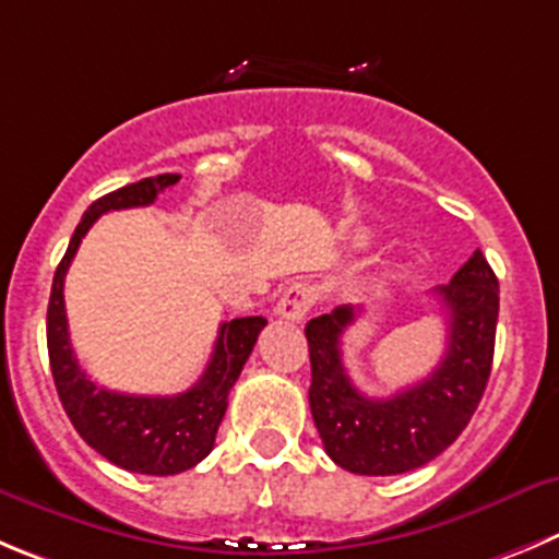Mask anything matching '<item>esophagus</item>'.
I'll use <instances>...</instances> for the list:
<instances>
[{"mask_svg": "<svg viewBox=\"0 0 559 559\" xmlns=\"http://www.w3.org/2000/svg\"><path fill=\"white\" fill-rule=\"evenodd\" d=\"M317 300V289L309 284H292L286 286V292L281 295L278 306H275V314L284 317V320L300 322Z\"/></svg>", "mask_w": 559, "mask_h": 559, "instance_id": "esophagus-1", "label": "esophagus"}]
</instances>
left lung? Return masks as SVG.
<instances>
[{
    "label": "left lung",
    "mask_w": 559,
    "mask_h": 559,
    "mask_svg": "<svg viewBox=\"0 0 559 559\" xmlns=\"http://www.w3.org/2000/svg\"><path fill=\"white\" fill-rule=\"evenodd\" d=\"M436 295L447 309L444 358L425 380L385 400L364 397L342 364V333L361 309L338 306L306 325L311 416L336 466L369 477L419 468L441 455L477 411L491 378L499 281L474 250Z\"/></svg>",
    "instance_id": "1"
}]
</instances>
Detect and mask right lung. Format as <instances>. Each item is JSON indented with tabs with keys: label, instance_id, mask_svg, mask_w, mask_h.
I'll return each mask as SVG.
<instances>
[{
	"label": "right lung",
	"instance_id": "right-lung-1",
	"mask_svg": "<svg viewBox=\"0 0 559 559\" xmlns=\"http://www.w3.org/2000/svg\"><path fill=\"white\" fill-rule=\"evenodd\" d=\"M179 179L181 176L176 174L151 176V179L134 181L93 201L68 242L62 262L57 264L49 311H46L51 378H55L57 394L71 425L109 463L127 472L154 474V477L187 472L212 452L217 427L228 408V391L237 383L267 320L237 317L231 322H223L217 331L215 353L192 389L174 397H140V394H121V391L96 385L80 367L71 338H68L62 284H66V273L82 237L104 212L148 206L162 190L174 187Z\"/></svg>",
	"mask_w": 559,
	"mask_h": 559
}]
</instances>
